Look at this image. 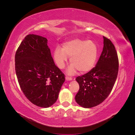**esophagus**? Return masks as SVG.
<instances>
[{"mask_svg": "<svg viewBox=\"0 0 135 135\" xmlns=\"http://www.w3.org/2000/svg\"><path fill=\"white\" fill-rule=\"evenodd\" d=\"M65 79H66V80H71L73 79V78H71V77L66 76H65Z\"/></svg>", "mask_w": 135, "mask_h": 135, "instance_id": "esophagus-1", "label": "esophagus"}]
</instances>
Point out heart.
<instances>
[{
  "mask_svg": "<svg viewBox=\"0 0 135 135\" xmlns=\"http://www.w3.org/2000/svg\"><path fill=\"white\" fill-rule=\"evenodd\" d=\"M96 44L91 40L74 38L62 44V47H57L54 51V58L60 69H63L70 57L71 63L67 69L68 74L73 75L76 70L80 73L87 72L94 66L97 57Z\"/></svg>",
  "mask_w": 135,
  "mask_h": 135,
  "instance_id": "b5f03b06",
  "label": "heart"
}]
</instances>
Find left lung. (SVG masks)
<instances>
[{"mask_svg": "<svg viewBox=\"0 0 135 135\" xmlns=\"http://www.w3.org/2000/svg\"><path fill=\"white\" fill-rule=\"evenodd\" d=\"M103 38V52L96 66L75 79L79 85L75 101L84 108L103 103L111 92L117 78L119 61L115 48L110 39Z\"/></svg>", "mask_w": 135, "mask_h": 135, "instance_id": "8db88e82", "label": "left lung"}]
</instances>
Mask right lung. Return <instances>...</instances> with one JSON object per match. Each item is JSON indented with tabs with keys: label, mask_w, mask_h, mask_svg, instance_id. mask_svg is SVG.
<instances>
[{
	"label": "right lung",
	"mask_w": 135,
	"mask_h": 135,
	"mask_svg": "<svg viewBox=\"0 0 135 135\" xmlns=\"http://www.w3.org/2000/svg\"><path fill=\"white\" fill-rule=\"evenodd\" d=\"M47 42L43 36L28 34L15 55L16 73L24 95L33 104L45 108L56 103L65 80Z\"/></svg>",
	"instance_id": "add662e5"
}]
</instances>
